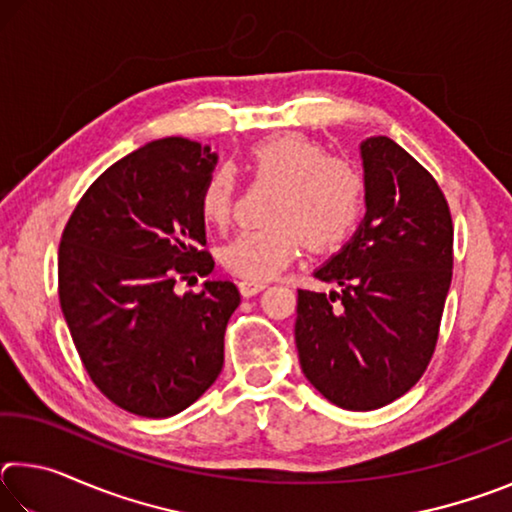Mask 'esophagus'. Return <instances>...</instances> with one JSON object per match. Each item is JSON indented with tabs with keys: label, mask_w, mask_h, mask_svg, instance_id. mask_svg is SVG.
Segmentation results:
<instances>
[{
	"label": "esophagus",
	"mask_w": 512,
	"mask_h": 512,
	"mask_svg": "<svg viewBox=\"0 0 512 512\" xmlns=\"http://www.w3.org/2000/svg\"><path fill=\"white\" fill-rule=\"evenodd\" d=\"M266 289V282H239V293L244 298H253V296H257L259 291H264Z\"/></svg>",
	"instance_id": "esophagus-1"
}]
</instances>
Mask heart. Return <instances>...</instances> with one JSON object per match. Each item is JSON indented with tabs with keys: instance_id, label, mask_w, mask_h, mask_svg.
Instances as JSON below:
<instances>
[{
	"instance_id": "obj_1",
	"label": "heart",
	"mask_w": 512,
	"mask_h": 512,
	"mask_svg": "<svg viewBox=\"0 0 512 512\" xmlns=\"http://www.w3.org/2000/svg\"><path fill=\"white\" fill-rule=\"evenodd\" d=\"M246 167L257 183L277 185L268 210L271 225L244 230L221 248V264L246 282H266L305 248L336 250L357 232L366 212V183L348 160L327 155L316 140L282 133L250 146ZM237 185L230 171L214 169L198 192L203 221L228 223Z\"/></svg>"
}]
</instances>
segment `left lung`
<instances>
[{"label": "left lung", "mask_w": 512, "mask_h": 512, "mask_svg": "<svg viewBox=\"0 0 512 512\" xmlns=\"http://www.w3.org/2000/svg\"><path fill=\"white\" fill-rule=\"evenodd\" d=\"M366 219L316 277L341 291H298L305 377L348 411L391 404L433 357L454 266V225L436 178L391 137L361 144Z\"/></svg>", "instance_id": "left-lung-1"}]
</instances>
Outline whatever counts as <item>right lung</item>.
<instances>
[{
    "label": "right lung",
    "mask_w": 512,
    "mask_h": 512,
    "mask_svg": "<svg viewBox=\"0 0 512 512\" xmlns=\"http://www.w3.org/2000/svg\"><path fill=\"white\" fill-rule=\"evenodd\" d=\"M214 164L210 146L185 137L146 144L94 180L60 237L58 298L83 368L142 418L185 411L223 368L237 287L173 291L214 268L198 212Z\"/></svg>",
    "instance_id": "obj_1"
}]
</instances>
